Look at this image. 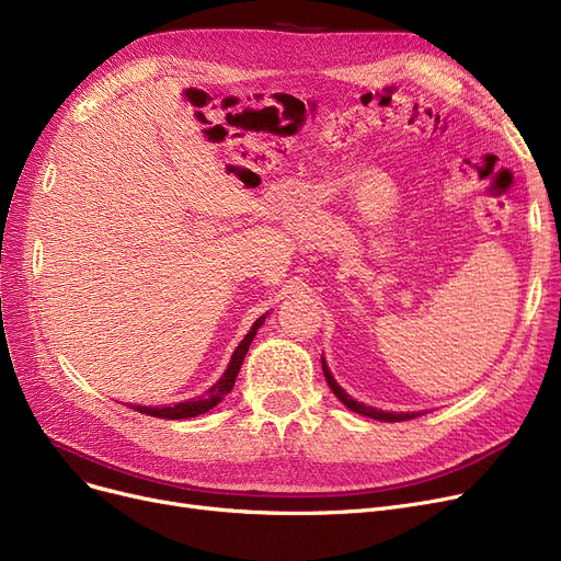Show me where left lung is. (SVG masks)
Instances as JSON below:
<instances>
[{"label":"left lung","mask_w":561,"mask_h":561,"mask_svg":"<svg viewBox=\"0 0 561 561\" xmlns=\"http://www.w3.org/2000/svg\"><path fill=\"white\" fill-rule=\"evenodd\" d=\"M322 373H325V379H328L330 389L334 391V396H336L347 409L357 411V414H362V416H368V419H375V421H385V423H400V421H411V419L421 416V414H402V411H400V414H396V411H381V409L366 407V404H362V402H357V400H352V398L336 385V379L332 377V373H330L325 359H322Z\"/></svg>","instance_id":"8db88e82"}]
</instances>
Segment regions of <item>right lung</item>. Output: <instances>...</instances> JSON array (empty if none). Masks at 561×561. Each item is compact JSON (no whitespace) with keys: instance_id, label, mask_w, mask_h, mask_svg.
<instances>
[{"instance_id":"obj_1","label":"right lung","mask_w":561,"mask_h":561,"mask_svg":"<svg viewBox=\"0 0 561 561\" xmlns=\"http://www.w3.org/2000/svg\"><path fill=\"white\" fill-rule=\"evenodd\" d=\"M265 316L256 318L254 325L250 328V332L245 334V339L239 343V347L233 350L231 355V362L225 370V375L216 381V385L206 391L204 396H197V398H191L186 402H176L172 407H140L136 404L134 411H140V414H147V416H157V419H168V421H182V419H193V416H199V414H206V411L214 409L231 389H233V381L236 377H239V370L243 366V359L248 355V347L252 343V339L256 336V330L263 325Z\"/></svg>"}]
</instances>
